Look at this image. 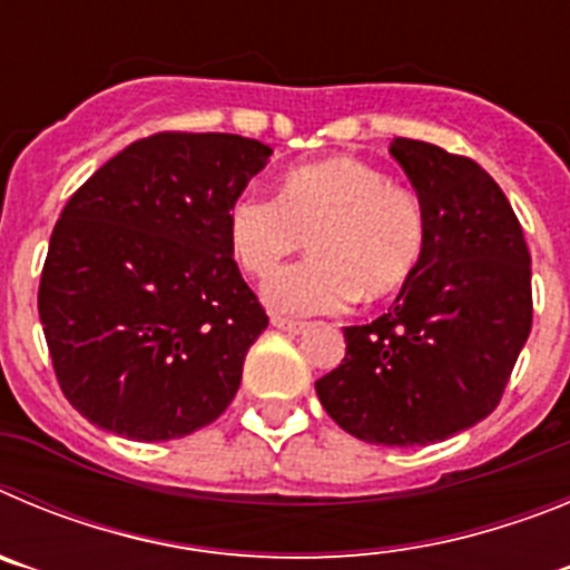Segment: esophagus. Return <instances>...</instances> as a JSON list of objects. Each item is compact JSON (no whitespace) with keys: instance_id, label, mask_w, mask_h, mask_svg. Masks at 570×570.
I'll list each match as a JSON object with an SVG mask.
<instances>
[{"instance_id":"34e87169","label":"esophagus","mask_w":570,"mask_h":570,"mask_svg":"<svg viewBox=\"0 0 570 570\" xmlns=\"http://www.w3.org/2000/svg\"><path fill=\"white\" fill-rule=\"evenodd\" d=\"M271 325L279 331H288V334H302L305 331V322H296V320H285V316H274Z\"/></svg>"}]
</instances>
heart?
Masks as SVG:
<instances>
[{
    "label": "heart",
    "instance_id": "heart-1",
    "mask_svg": "<svg viewBox=\"0 0 570 570\" xmlns=\"http://www.w3.org/2000/svg\"><path fill=\"white\" fill-rule=\"evenodd\" d=\"M305 236L314 256L279 271L262 296L279 314H334L411 279L425 254V208L347 156L288 170L276 196L248 190L228 208V245L254 276L274 274Z\"/></svg>",
    "mask_w": 570,
    "mask_h": 570
}]
</instances>
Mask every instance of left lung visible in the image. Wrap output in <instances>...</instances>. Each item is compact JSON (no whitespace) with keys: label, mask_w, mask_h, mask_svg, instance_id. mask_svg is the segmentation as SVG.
I'll list each match as a JSON object with an SVG mask.
<instances>
[{"label":"left lung","mask_w":570,"mask_h":570,"mask_svg":"<svg viewBox=\"0 0 570 570\" xmlns=\"http://www.w3.org/2000/svg\"><path fill=\"white\" fill-rule=\"evenodd\" d=\"M391 156L425 208V254L387 314L342 328L345 360L316 396L356 440L411 448L497 407L531 334V254L480 165L402 136Z\"/></svg>","instance_id":"8db88e82"}]
</instances>
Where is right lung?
Here are the masks:
<instances>
[{
    "label": "right lung",
    "instance_id": "add662e5",
    "mask_svg": "<svg viewBox=\"0 0 570 570\" xmlns=\"http://www.w3.org/2000/svg\"><path fill=\"white\" fill-rule=\"evenodd\" d=\"M236 134H156L108 159L50 234L39 320L62 394L136 442L210 425L268 328L228 245V208L268 165Z\"/></svg>",
    "mask_w": 570,
    "mask_h": 570
}]
</instances>
